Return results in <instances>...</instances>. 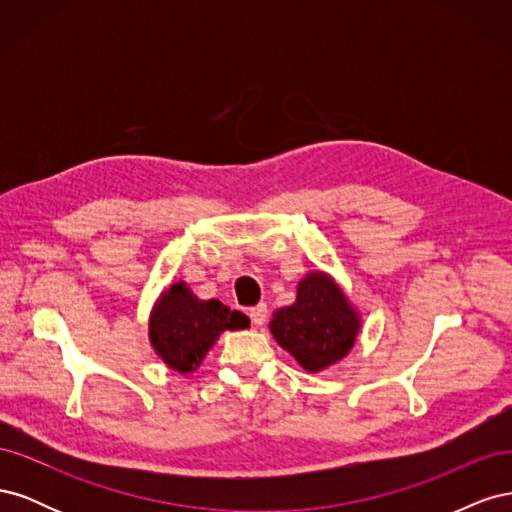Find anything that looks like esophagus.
Masks as SVG:
<instances>
[{
    "mask_svg": "<svg viewBox=\"0 0 512 512\" xmlns=\"http://www.w3.org/2000/svg\"><path fill=\"white\" fill-rule=\"evenodd\" d=\"M267 312H269V309H267L265 303H260V305L250 309V318H252V322L256 324V327H262V324L267 322Z\"/></svg>",
    "mask_w": 512,
    "mask_h": 512,
    "instance_id": "esophagus-1",
    "label": "esophagus"
}]
</instances>
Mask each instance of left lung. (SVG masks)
Returning <instances> with one entry per match:
<instances>
[{"label": "left lung", "instance_id": "obj_1", "mask_svg": "<svg viewBox=\"0 0 512 512\" xmlns=\"http://www.w3.org/2000/svg\"><path fill=\"white\" fill-rule=\"evenodd\" d=\"M361 312L327 271H309L292 305L273 312L269 331L309 374L339 363L361 333Z\"/></svg>", "mask_w": 512, "mask_h": 512}]
</instances>
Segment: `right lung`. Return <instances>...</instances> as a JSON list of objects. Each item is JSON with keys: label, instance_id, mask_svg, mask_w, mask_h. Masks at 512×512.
<instances>
[{"label": "right lung", "instance_id": "add662e5", "mask_svg": "<svg viewBox=\"0 0 512 512\" xmlns=\"http://www.w3.org/2000/svg\"><path fill=\"white\" fill-rule=\"evenodd\" d=\"M250 327V318L218 299L203 301L179 280L160 292L149 314V342L168 369L194 374L224 331Z\"/></svg>", "mask_w": 512, "mask_h": 512}]
</instances>
